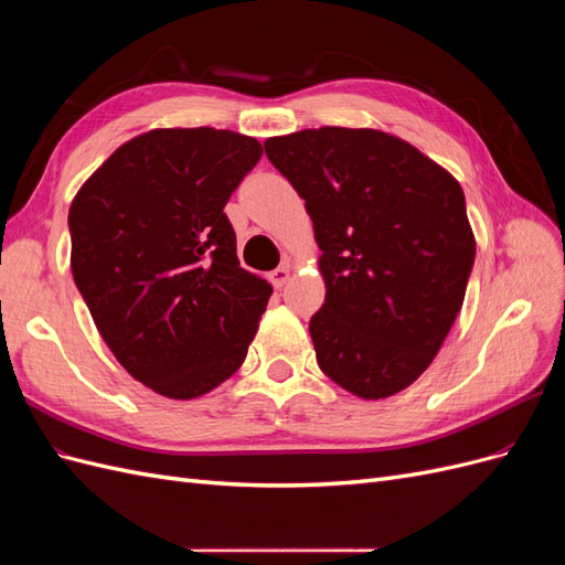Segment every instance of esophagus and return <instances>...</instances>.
<instances>
[{"instance_id":"obj_1","label":"esophagus","mask_w":565,"mask_h":565,"mask_svg":"<svg viewBox=\"0 0 565 565\" xmlns=\"http://www.w3.org/2000/svg\"><path fill=\"white\" fill-rule=\"evenodd\" d=\"M268 280H270V285H273V287H278V289H280V287L289 280V266H287V264H282V266H278L276 270H270Z\"/></svg>"}]
</instances>
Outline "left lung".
<instances>
[{
    "mask_svg": "<svg viewBox=\"0 0 565 565\" xmlns=\"http://www.w3.org/2000/svg\"><path fill=\"white\" fill-rule=\"evenodd\" d=\"M264 148L322 249L320 370L361 398L393 396L431 365L465 301L476 243L461 185L377 129H303Z\"/></svg>",
    "mask_w": 565,
    "mask_h": 565,
    "instance_id": "1",
    "label": "left lung"
}]
</instances>
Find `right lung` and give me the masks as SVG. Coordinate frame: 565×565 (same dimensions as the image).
Here are the masks:
<instances>
[{"label":"right lung","instance_id":"add662e5","mask_svg":"<svg viewBox=\"0 0 565 565\" xmlns=\"http://www.w3.org/2000/svg\"><path fill=\"white\" fill-rule=\"evenodd\" d=\"M262 152L226 129H156L73 200L75 285L119 365L160 396L226 382L259 328L273 289L237 262L224 207Z\"/></svg>","mask_w":565,"mask_h":565}]
</instances>
